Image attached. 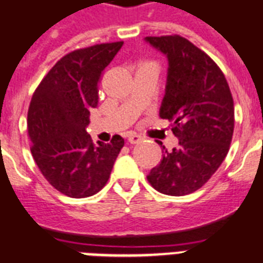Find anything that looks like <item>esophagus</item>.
Wrapping results in <instances>:
<instances>
[{
    "instance_id": "esophagus-1",
    "label": "esophagus",
    "mask_w": 263,
    "mask_h": 263,
    "mask_svg": "<svg viewBox=\"0 0 263 263\" xmlns=\"http://www.w3.org/2000/svg\"><path fill=\"white\" fill-rule=\"evenodd\" d=\"M142 137L141 136H137V134H132V136H129V143L130 145H136V143H140L142 142Z\"/></svg>"
}]
</instances>
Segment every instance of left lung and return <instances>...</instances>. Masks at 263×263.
I'll return each instance as SVG.
<instances>
[{
	"mask_svg": "<svg viewBox=\"0 0 263 263\" xmlns=\"http://www.w3.org/2000/svg\"><path fill=\"white\" fill-rule=\"evenodd\" d=\"M167 55L169 73L159 116L179 140L150 170L157 192L186 196L201 189L223 162L234 132V102L225 74L189 40L178 34L146 37Z\"/></svg>",
	"mask_w": 263,
	"mask_h": 263,
	"instance_id": "left-lung-1",
	"label": "left lung"
}]
</instances>
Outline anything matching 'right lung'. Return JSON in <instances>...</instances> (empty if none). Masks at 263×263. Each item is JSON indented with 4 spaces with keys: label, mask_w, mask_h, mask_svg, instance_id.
Listing matches in <instances>:
<instances>
[{
    "label": "right lung",
    "mask_w": 263,
    "mask_h": 263,
    "mask_svg": "<svg viewBox=\"0 0 263 263\" xmlns=\"http://www.w3.org/2000/svg\"><path fill=\"white\" fill-rule=\"evenodd\" d=\"M122 41L77 49L57 61L33 93L28 110L31 156L54 189L71 198L100 192L110 177L123 138L94 145L85 127L98 106V84Z\"/></svg>",
    "instance_id": "right-lung-1"
}]
</instances>
